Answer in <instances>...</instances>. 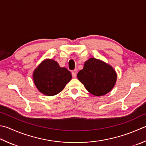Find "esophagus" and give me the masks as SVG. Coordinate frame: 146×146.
<instances>
[{"instance_id":"34e87169","label":"esophagus","mask_w":146,"mask_h":146,"mask_svg":"<svg viewBox=\"0 0 146 146\" xmlns=\"http://www.w3.org/2000/svg\"><path fill=\"white\" fill-rule=\"evenodd\" d=\"M72 76L74 78H76V76H77V74H76V72L75 70L73 71V72H72Z\"/></svg>"}]
</instances>
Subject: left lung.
<instances>
[{
	"label": "left lung",
	"mask_w": 146,
	"mask_h": 146,
	"mask_svg": "<svg viewBox=\"0 0 146 146\" xmlns=\"http://www.w3.org/2000/svg\"><path fill=\"white\" fill-rule=\"evenodd\" d=\"M78 78L88 92L95 96L107 94L114 86L116 73L111 66L94 58L84 63Z\"/></svg>",
	"instance_id": "obj_1"
}]
</instances>
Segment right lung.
Listing matches in <instances>:
<instances>
[{"instance_id":"add662e5","label":"right lung","mask_w":146,"mask_h":146,"mask_svg":"<svg viewBox=\"0 0 146 146\" xmlns=\"http://www.w3.org/2000/svg\"><path fill=\"white\" fill-rule=\"evenodd\" d=\"M33 78L37 89L48 96L55 95L63 90L72 79L69 70L60 67L53 60H46L35 68Z\"/></svg>"}]
</instances>
